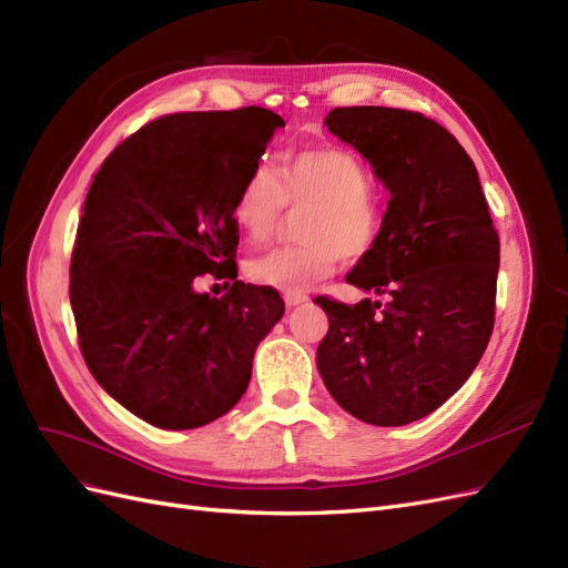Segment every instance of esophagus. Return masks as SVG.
Returning a JSON list of instances; mask_svg holds the SVG:
<instances>
[{
  "label": "esophagus",
  "mask_w": 568,
  "mask_h": 568,
  "mask_svg": "<svg viewBox=\"0 0 568 568\" xmlns=\"http://www.w3.org/2000/svg\"><path fill=\"white\" fill-rule=\"evenodd\" d=\"M284 303H286V307H296V305L307 303V296L305 294H286Z\"/></svg>",
  "instance_id": "obj_1"
}]
</instances>
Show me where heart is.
<instances>
[{
    "mask_svg": "<svg viewBox=\"0 0 568 568\" xmlns=\"http://www.w3.org/2000/svg\"><path fill=\"white\" fill-rule=\"evenodd\" d=\"M311 205L301 220V246L270 248L246 263V277L282 294H301L326 280L338 261L357 263L379 246L386 213L372 173L348 149L320 144L253 168L236 189L232 217L248 242H265L284 205Z\"/></svg>",
    "mask_w": 568,
    "mask_h": 568,
    "instance_id": "1",
    "label": "heart"
}]
</instances>
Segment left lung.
<instances>
[{
  "label": "left lung",
  "instance_id": "8db88e82",
  "mask_svg": "<svg viewBox=\"0 0 568 568\" xmlns=\"http://www.w3.org/2000/svg\"><path fill=\"white\" fill-rule=\"evenodd\" d=\"M324 123L372 163L390 201L379 246L346 277L379 301L315 298L329 317L317 369L359 422L403 426L448 400L484 355L500 239L474 161L436 120L343 106Z\"/></svg>",
  "mask_w": 568,
  "mask_h": 568
}]
</instances>
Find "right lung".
<instances>
[{
    "label": "right lung",
    "instance_id": "obj_1",
    "mask_svg": "<svg viewBox=\"0 0 568 568\" xmlns=\"http://www.w3.org/2000/svg\"><path fill=\"white\" fill-rule=\"evenodd\" d=\"M282 115L261 106L151 120L101 163L71 261L84 363L125 409L159 428H199L246 393L257 343L284 315L274 288L236 280V189ZM235 272L222 300L193 280Z\"/></svg>",
    "mask_w": 568,
    "mask_h": 568
}]
</instances>
